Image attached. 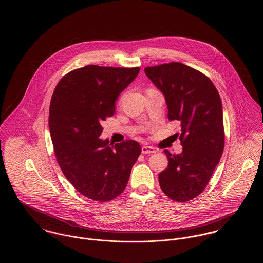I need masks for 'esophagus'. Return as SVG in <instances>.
<instances>
[{"mask_svg":"<svg viewBox=\"0 0 263 263\" xmlns=\"http://www.w3.org/2000/svg\"><path fill=\"white\" fill-rule=\"evenodd\" d=\"M153 153H156V150L153 147H149V146L142 147V154H153Z\"/></svg>","mask_w":263,"mask_h":263,"instance_id":"34e87169","label":"esophagus"}]
</instances>
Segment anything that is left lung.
Segmentation results:
<instances>
[{"label":"left lung","instance_id":"1","mask_svg":"<svg viewBox=\"0 0 263 263\" xmlns=\"http://www.w3.org/2000/svg\"><path fill=\"white\" fill-rule=\"evenodd\" d=\"M165 98L167 117L180 124L182 153L163 151L168 165L159 175L163 193L176 202L198 196L207 186L225 146L222 101L212 81L182 63L144 69Z\"/></svg>","mask_w":263,"mask_h":263}]
</instances>
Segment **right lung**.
Masks as SVG:
<instances>
[{
    "mask_svg": "<svg viewBox=\"0 0 263 263\" xmlns=\"http://www.w3.org/2000/svg\"><path fill=\"white\" fill-rule=\"evenodd\" d=\"M139 71L88 65L66 74L54 89L49 108L54 154L67 179L89 199L119 196L141 154L134 140L110 146L100 138V123L113 116L115 100Z\"/></svg>",
    "mask_w": 263,
    "mask_h": 263,
    "instance_id": "1",
    "label": "right lung"
}]
</instances>
